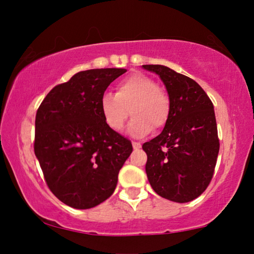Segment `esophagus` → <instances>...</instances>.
<instances>
[{
  "instance_id": "obj_1",
  "label": "esophagus",
  "mask_w": 254,
  "mask_h": 254,
  "mask_svg": "<svg viewBox=\"0 0 254 254\" xmlns=\"http://www.w3.org/2000/svg\"><path fill=\"white\" fill-rule=\"evenodd\" d=\"M131 144H133V148L135 149V150H137V149L141 148L140 142H133V143H131Z\"/></svg>"
}]
</instances>
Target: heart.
Listing matches in <instances>:
<instances>
[{"mask_svg":"<svg viewBox=\"0 0 254 254\" xmlns=\"http://www.w3.org/2000/svg\"><path fill=\"white\" fill-rule=\"evenodd\" d=\"M99 106L106 125L114 131L123 129L130 110L133 119L127 131L134 137L145 136L152 127L163 128L171 113L168 93L154 78L140 72L121 79L116 86V95L104 93Z\"/></svg>","mask_w":254,"mask_h":254,"instance_id":"b5f03b06","label":"heart"}]
</instances>
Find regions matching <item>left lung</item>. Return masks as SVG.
Here are the masks:
<instances>
[{"label": "left lung", "mask_w": 254, "mask_h": 254, "mask_svg": "<svg viewBox=\"0 0 254 254\" xmlns=\"http://www.w3.org/2000/svg\"><path fill=\"white\" fill-rule=\"evenodd\" d=\"M168 91L171 113L162 133L142 145L152 190L184 203L201 195L214 175L220 150L214 105L192 78L161 64H144Z\"/></svg>", "instance_id": "1"}]
</instances>
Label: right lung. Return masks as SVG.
<instances>
[{"mask_svg": "<svg viewBox=\"0 0 254 254\" xmlns=\"http://www.w3.org/2000/svg\"><path fill=\"white\" fill-rule=\"evenodd\" d=\"M124 68L90 69L48 92L36 116L34 154L52 193L89 209L112 195L131 142L107 126L100 98Z\"/></svg>", "mask_w": 254, "mask_h": 254, "instance_id": "1", "label": "right lung"}]
</instances>
